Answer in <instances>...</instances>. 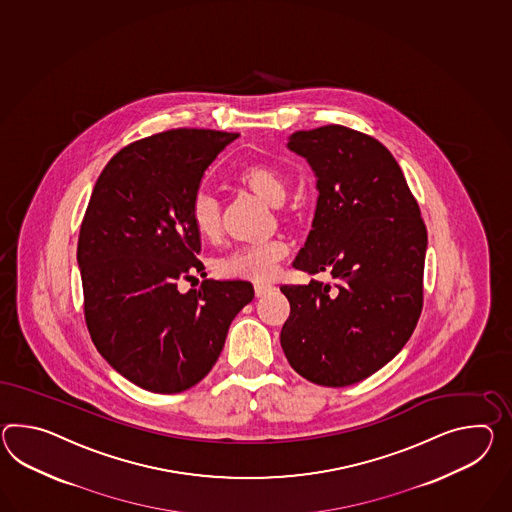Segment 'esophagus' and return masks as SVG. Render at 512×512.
<instances>
[{
	"instance_id": "esophagus-1",
	"label": "esophagus",
	"mask_w": 512,
	"mask_h": 512,
	"mask_svg": "<svg viewBox=\"0 0 512 512\" xmlns=\"http://www.w3.org/2000/svg\"><path fill=\"white\" fill-rule=\"evenodd\" d=\"M272 290H274L272 285H266V283H257V285H255V296H257V298H262V296L270 294Z\"/></svg>"
}]
</instances>
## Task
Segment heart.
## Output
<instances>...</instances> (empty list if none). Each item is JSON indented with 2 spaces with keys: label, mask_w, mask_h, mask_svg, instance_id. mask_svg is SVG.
I'll return each instance as SVG.
<instances>
[{
  "label": "heart",
  "mask_w": 512,
  "mask_h": 512,
  "mask_svg": "<svg viewBox=\"0 0 512 512\" xmlns=\"http://www.w3.org/2000/svg\"><path fill=\"white\" fill-rule=\"evenodd\" d=\"M238 181L250 188L270 205H281L288 192L287 175L268 164H251L238 174ZM190 218L203 238L218 237L220 233V205L207 192H200L190 207ZM288 255L283 238H270L259 244L242 246L216 262V272L229 279L268 281L274 277L279 264Z\"/></svg>",
  "instance_id": "b5f03b06"
}]
</instances>
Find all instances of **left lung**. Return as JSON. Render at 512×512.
Returning a JSON list of instances; mask_svg holds the SVG:
<instances>
[{"mask_svg": "<svg viewBox=\"0 0 512 512\" xmlns=\"http://www.w3.org/2000/svg\"><path fill=\"white\" fill-rule=\"evenodd\" d=\"M288 150L311 164L318 201L294 268L333 285H283L290 366L324 387L375 374L411 338L424 305L427 231L403 172L375 138L344 125L296 131Z\"/></svg>", "mask_w": 512, "mask_h": 512, "instance_id": "8db88e82", "label": "left lung"}]
</instances>
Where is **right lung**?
<instances>
[{
    "label": "right lung",
    "mask_w": 512,
    "mask_h": 512,
    "mask_svg": "<svg viewBox=\"0 0 512 512\" xmlns=\"http://www.w3.org/2000/svg\"><path fill=\"white\" fill-rule=\"evenodd\" d=\"M237 133L172 129L118 151L103 168L79 231L85 320L101 357L137 387L175 394L218 361L248 281H181L203 270L190 207L201 177Z\"/></svg>",
    "instance_id": "obj_1"
}]
</instances>
